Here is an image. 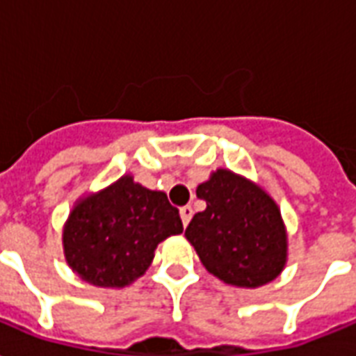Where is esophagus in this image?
Wrapping results in <instances>:
<instances>
[{"instance_id": "obj_1", "label": "esophagus", "mask_w": 356, "mask_h": 356, "mask_svg": "<svg viewBox=\"0 0 356 356\" xmlns=\"http://www.w3.org/2000/svg\"><path fill=\"white\" fill-rule=\"evenodd\" d=\"M181 220H183V226H188L192 218V207L191 205H185V207H181Z\"/></svg>"}]
</instances>
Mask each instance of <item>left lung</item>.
<instances>
[{
    "instance_id": "8db88e82",
    "label": "left lung",
    "mask_w": 356,
    "mask_h": 356,
    "mask_svg": "<svg viewBox=\"0 0 356 356\" xmlns=\"http://www.w3.org/2000/svg\"><path fill=\"white\" fill-rule=\"evenodd\" d=\"M196 196L207 207L192 217L185 238L207 272L239 289H259L281 275L289 259L286 226L259 183L218 168Z\"/></svg>"
}]
</instances>
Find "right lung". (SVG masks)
Segmentation results:
<instances>
[{
  "mask_svg": "<svg viewBox=\"0 0 356 356\" xmlns=\"http://www.w3.org/2000/svg\"><path fill=\"white\" fill-rule=\"evenodd\" d=\"M183 232L177 207L130 173L73 204L62 232L65 262L102 289H124L152 264L158 243Z\"/></svg>",
  "mask_w": 356,
  "mask_h": 356,
  "instance_id": "add662e5",
  "label": "right lung"
}]
</instances>
